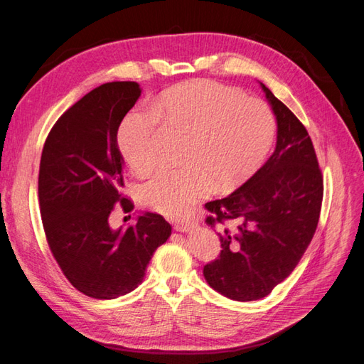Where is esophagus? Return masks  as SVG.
Wrapping results in <instances>:
<instances>
[{
	"mask_svg": "<svg viewBox=\"0 0 364 364\" xmlns=\"http://www.w3.org/2000/svg\"><path fill=\"white\" fill-rule=\"evenodd\" d=\"M194 228V223H176L174 229L178 232H190V230Z\"/></svg>",
	"mask_w": 364,
	"mask_h": 364,
	"instance_id": "esophagus-1",
	"label": "esophagus"
}]
</instances>
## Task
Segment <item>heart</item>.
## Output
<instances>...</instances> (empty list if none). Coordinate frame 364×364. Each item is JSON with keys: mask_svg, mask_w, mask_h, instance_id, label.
I'll return each mask as SVG.
<instances>
[{"mask_svg": "<svg viewBox=\"0 0 364 364\" xmlns=\"http://www.w3.org/2000/svg\"><path fill=\"white\" fill-rule=\"evenodd\" d=\"M162 123L191 135L183 168H161L141 185V200L170 218L188 215L213 193L234 190L258 168L274 136L267 103L222 83L197 80L164 92L153 111H132L118 132L121 153L136 173L159 162Z\"/></svg>", "mask_w": 364, "mask_h": 364, "instance_id": "1", "label": "heart"}]
</instances>
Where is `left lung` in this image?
I'll return each mask as SVG.
<instances>
[{
    "label": "left lung",
    "instance_id": "left-lung-1",
    "mask_svg": "<svg viewBox=\"0 0 364 364\" xmlns=\"http://www.w3.org/2000/svg\"><path fill=\"white\" fill-rule=\"evenodd\" d=\"M277 117V147L262 167L223 199L208 202L220 225V257L203 267L209 287L229 299L266 297L301 261L321 215L323 178L306 129L266 85Z\"/></svg>",
    "mask_w": 364,
    "mask_h": 364
}]
</instances>
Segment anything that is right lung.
Wrapping results in <instances>:
<instances>
[{
	"label": "right lung",
	"mask_w": 364,
	"mask_h": 364,
	"mask_svg": "<svg viewBox=\"0 0 364 364\" xmlns=\"http://www.w3.org/2000/svg\"><path fill=\"white\" fill-rule=\"evenodd\" d=\"M141 95L136 82L95 87L53 126L39 167V205L48 246L67 279L94 299H115L144 279L155 250L171 235L159 214L112 229L109 215L123 197L124 159L117 134Z\"/></svg>",
	"instance_id": "1"
}]
</instances>
